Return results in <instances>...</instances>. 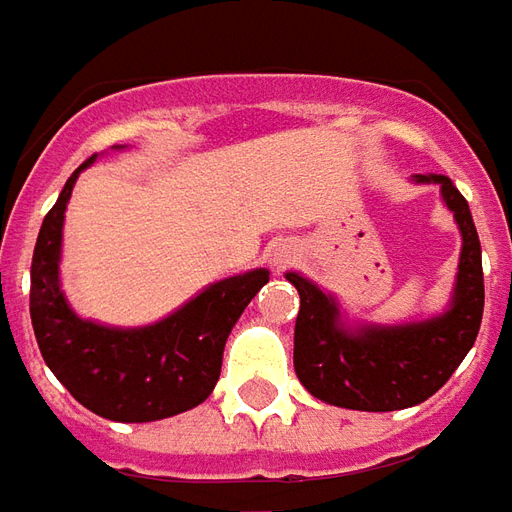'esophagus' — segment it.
Masks as SVG:
<instances>
[{
	"label": "esophagus",
	"mask_w": 512,
	"mask_h": 512,
	"mask_svg": "<svg viewBox=\"0 0 512 512\" xmlns=\"http://www.w3.org/2000/svg\"><path fill=\"white\" fill-rule=\"evenodd\" d=\"M289 262H292V253H289V250H278V253H273V259H270V264H273L275 270H281V267H286Z\"/></svg>",
	"instance_id": "esophagus-1"
}]
</instances>
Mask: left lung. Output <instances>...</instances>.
<instances>
[{
    "label": "left lung",
    "mask_w": 512,
    "mask_h": 512,
    "mask_svg": "<svg viewBox=\"0 0 512 512\" xmlns=\"http://www.w3.org/2000/svg\"><path fill=\"white\" fill-rule=\"evenodd\" d=\"M438 184L460 228V262L449 308L405 325H347L336 297L300 273L286 281L300 295L295 372L317 400L350 411H402L433 397L466 358L480 333L485 286L482 250L469 204L447 176H413Z\"/></svg>",
    "instance_id": "1"
}]
</instances>
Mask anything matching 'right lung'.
<instances>
[{
  "label": "right lung",
  "instance_id": "1",
  "mask_svg": "<svg viewBox=\"0 0 512 512\" xmlns=\"http://www.w3.org/2000/svg\"><path fill=\"white\" fill-rule=\"evenodd\" d=\"M43 217L30 270L32 331L46 366L76 402L112 422H157L201 405L212 394L231 328L270 270L231 275L143 328H110L82 320L60 289L65 206L79 173Z\"/></svg>",
  "mask_w": 512,
  "mask_h": 512
}]
</instances>
